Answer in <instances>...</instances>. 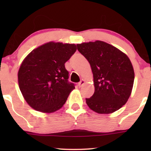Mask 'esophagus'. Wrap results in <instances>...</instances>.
<instances>
[{"mask_svg": "<svg viewBox=\"0 0 151 151\" xmlns=\"http://www.w3.org/2000/svg\"><path fill=\"white\" fill-rule=\"evenodd\" d=\"M84 83H85V82H84V80H82L81 81H80V82H79V83H78V86H79V87H82V86L84 85Z\"/></svg>", "mask_w": 151, "mask_h": 151, "instance_id": "34e87169", "label": "esophagus"}]
</instances>
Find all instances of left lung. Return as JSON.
I'll return each instance as SVG.
<instances>
[{"label": "left lung", "mask_w": 151, "mask_h": 151, "mask_svg": "<svg viewBox=\"0 0 151 151\" xmlns=\"http://www.w3.org/2000/svg\"><path fill=\"white\" fill-rule=\"evenodd\" d=\"M77 47L93 75L94 93L86 98L88 107L100 114L117 111L127 103L133 86L135 73L129 57L103 41L83 42Z\"/></svg>", "instance_id": "obj_1"}]
</instances>
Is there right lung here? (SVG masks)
I'll return each mask as SVG.
<instances>
[{
	"instance_id": "right-lung-1",
	"label": "right lung",
	"mask_w": 151,
	"mask_h": 151,
	"mask_svg": "<svg viewBox=\"0 0 151 151\" xmlns=\"http://www.w3.org/2000/svg\"><path fill=\"white\" fill-rule=\"evenodd\" d=\"M77 50L74 44L49 42L35 49L20 65L18 73L20 91L35 110L53 113L61 108L73 83L68 81L65 64Z\"/></svg>"
}]
</instances>
